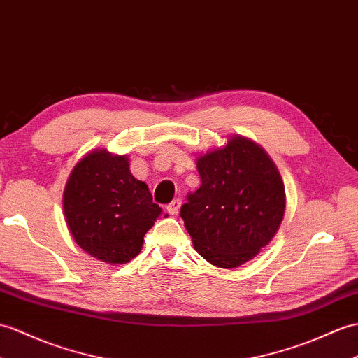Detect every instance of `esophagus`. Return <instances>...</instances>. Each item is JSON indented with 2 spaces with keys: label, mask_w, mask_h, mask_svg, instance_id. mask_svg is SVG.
Instances as JSON below:
<instances>
[{
  "label": "esophagus",
  "mask_w": 358,
  "mask_h": 358,
  "mask_svg": "<svg viewBox=\"0 0 358 358\" xmlns=\"http://www.w3.org/2000/svg\"><path fill=\"white\" fill-rule=\"evenodd\" d=\"M180 207H181V199L176 198V199H172V201L168 206H166V209H168V212L171 215H177L178 210H180Z\"/></svg>",
  "instance_id": "obj_1"
}]
</instances>
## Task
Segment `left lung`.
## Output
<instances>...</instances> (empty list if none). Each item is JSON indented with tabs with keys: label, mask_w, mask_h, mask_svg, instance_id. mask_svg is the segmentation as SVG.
Listing matches in <instances>:
<instances>
[{
	"label": "left lung",
	"mask_w": 358,
	"mask_h": 358,
	"mask_svg": "<svg viewBox=\"0 0 358 358\" xmlns=\"http://www.w3.org/2000/svg\"><path fill=\"white\" fill-rule=\"evenodd\" d=\"M201 186L187 195L180 217L195 250L221 268H235L267 245L285 212L276 166L253 141L234 137L199 157Z\"/></svg>",
	"instance_id": "1"
}]
</instances>
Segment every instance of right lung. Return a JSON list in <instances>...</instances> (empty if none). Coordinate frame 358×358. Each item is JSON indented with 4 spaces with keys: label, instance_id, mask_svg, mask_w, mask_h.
<instances>
[{
    "label": "right lung",
    "instance_id": "1",
    "mask_svg": "<svg viewBox=\"0 0 358 358\" xmlns=\"http://www.w3.org/2000/svg\"><path fill=\"white\" fill-rule=\"evenodd\" d=\"M64 212L80 248L103 262L124 264L140 253L162 209L145 182L131 176L127 157L94 151L74 166Z\"/></svg>",
    "mask_w": 358,
    "mask_h": 358
}]
</instances>
